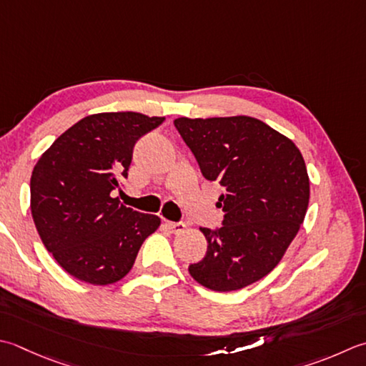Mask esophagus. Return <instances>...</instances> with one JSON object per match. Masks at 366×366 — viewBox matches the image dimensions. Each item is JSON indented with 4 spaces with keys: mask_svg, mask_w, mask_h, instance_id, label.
I'll list each match as a JSON object with an SVG mask.
<instances>
[{
    "mask_svg": "<svg viewBox=\"0 0 366 366\" xmlns=\"http://www.w3.org/2000/svg\"><path fill=\"white\" fill-rule=\"evenodd\" d=\"M167 227L173 233H181V232H184L185 224H184V222H167Z\"/></svg>",
    "mask_w": 366,
    "mask_h": 366,
    "instance_id": "esophagus-1",
    "label": "esophagus"
}]
</instances>
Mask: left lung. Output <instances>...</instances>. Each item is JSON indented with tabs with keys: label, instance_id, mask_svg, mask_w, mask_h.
Returning <instances> with one entry per match:
<instances>
[{
	"label": "left lung",
	"instance_id": "obj_1",
	"mask_svg": "<svg viewBox=\"0 0 366 366\" xmlns=\"http://www.w3.org/2000/svg\"><path fill=\"white\" fill-rule=\"evenodd\" d=\"M174 127L207 181L224 187L217 230L199 228L203 260L189 267L206 289L232 292L260 281L282 260L310 203L303 155L287 136L247 117H179Z\"/></svg>",
	"mask_w": 366,
	"mask_h": 366
}]
</instances>
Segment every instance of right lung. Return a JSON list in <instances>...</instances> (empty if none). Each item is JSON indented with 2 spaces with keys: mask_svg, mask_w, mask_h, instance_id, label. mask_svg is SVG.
<instances>
[{
  "mask_svg": "<svg viewBox=\"0 0 366 366\" xmlns=\"http://www.w3.org/2000/svg\"><path fill=\"white\" fill-rule=\"evenodd\" d=\"M164 117L92 114L54 141L34 164L31 216L41 241L68 274L93 285L125 277L160 217L112 198L128 176L133 147Z\"/></svg>",
  "mask_w": 366,
  "mask_h": 366,
  "instance_id": "right-lung-1",
  "label": "right lung"
}]
</instances>
